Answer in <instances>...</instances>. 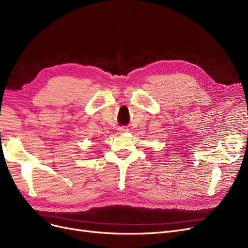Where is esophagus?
Segmentation results:
<instances>
[{
	"mask_svg": "<svg viewBox=\"0 0 248 248\" xmlns=\"http://www.w3.org/2000/svg\"><path fill=\"white\" fill-rule=\"evenodd\" d=\"M118 132L119 133H125V132H127V129L125 126H121V127H118Z\"/></svg>",
	"mask_w": 248,
	"mask_h": 248,
	"instance_id": "34e87169",
	"label": "esophagus"
}]
</instances>
